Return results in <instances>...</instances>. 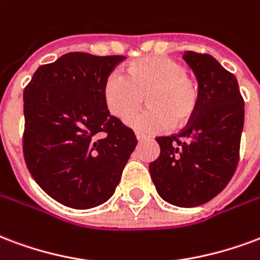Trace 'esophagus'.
Instances as JSON below:
<instances>
[{"instance_id": "obj_1", "label": "esophagus", "mask_w": 260, "mask_h": 260, "mask_svg": "<svg viewBox=\"0 0 260 260\" xmlns=\"http://www.w3.org/2000/svg\"><path fill=\"white\" fill-rule=\"evenodd\" d=\"M135 136H136V139H138V142H142V140L146 139V136H143L142 134H138V132L135 134Z\"/></svg>"}]
</instances>
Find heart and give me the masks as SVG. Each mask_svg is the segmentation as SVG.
<instances>
[{"instance_id":"heart-1","label":"heart","mask_w":260,"mask_h":260,"mask_svg":"<svg viewBox=\"0 0 260 260\" xmlns=\"http://www.w3.org/2000/svg\"><path fill=\"white\" fill-rule=\"evenodd\" d=\"M150 109L131 115L126 124L143 134H164L172 125L183 126L199 107V89L187 69L168 56H146L126 67V76L111 73L103 86V99L111 114L124 120L145 102Z\"/></svg>"}]
</instances>
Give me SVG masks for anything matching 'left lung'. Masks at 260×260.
<instances>
[{
    "label": "left lung",
    "mask_w": 260,
    "mask_h": 260,
    "mask_svg": "<svg viewBox=\"0 0 260 260\" xmlns=\"http://www.w3.org/2000/svg\"><path fill=\"white\" fill-rule=\"evenodd\" d=\"M183 59L199 81V107L178 135L155 138L161 151L149 169L161 199L191 208L218 196L237 168L244 101L237 78L215 57L186 51Z\"/></svg>",
    "instance_id": "8db88e82"
}]
</instances>
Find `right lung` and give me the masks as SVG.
I'll list each match as a JSON object with an SVG mask.
<instances>
[{"instance_id":"obj_1","label":"right lung","mask_w":260,"mask_h":260,"mask_svg":"<svg viewBox=\"0 0 260 260\" xmlns=\"http://www.w3.org/2000/svg\"><path fill=\"white\" fill-rule=\"evenodd\" d=\"M124 59L70 52L38 67L24 88L26 164L38 186L69 208L110 199L138 143L103 99L106 78Z\"/></svg>"}]
</instances>
